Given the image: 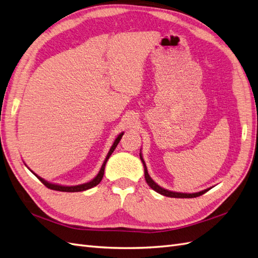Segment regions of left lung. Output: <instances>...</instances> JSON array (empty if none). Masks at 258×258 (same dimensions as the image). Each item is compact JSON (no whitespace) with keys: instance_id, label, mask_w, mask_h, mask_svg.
<instances>
[{"instance_id":"8db88e82","label":"left lung","mask_w":258,"mask_h":258,"mask_svg":"<svg viewBox=\"0 0 258 258\" xmlns=\"http://www.w3.org/2000/svg\"><path fill=\"white\" fill-rule=\"evenodd\" d=\"M140 158L141 161L143 163V166H144V176H145V181L146 183H148L153 190L156 191L157 193L162 194V196H165V197H168V198H178V199H192V198H198V197H201L202 194L206 193L210 189H206V190H203V191H200V192H197V193H179V192H172V191H168V190H165L163 189V187L159 186L158 184H156L154 181L152 180V178L149 176V172H148V168H146V165L143 161L142 158V155L140 153Z\"/></svg>"}]
</instances>
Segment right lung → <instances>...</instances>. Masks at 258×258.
I'll return each instance as SVG.
<instances>
[{
	"label": "right lung",
	"mask_w": 258,
	"mask_h": 258,
	"mask_svg": "<svg viewBox=\"0 0 258 258\" xmlns=\"http://www.w3.org/2000/svg\"><path fill=\"white\" fill-rule=\"evenodd\" d=\"M122 135H123V134H120L119 136H118V137L116 138V140H115L114 144L112 145V148H110V150H109V152H108V154H107V156H106V158H105V161H104V163H103V165H102V167H101V170L99 171V173H97L96 177H95L93 180L90 181V182L83 183V184H79V185H73V186L58 185V184H53V183L47 182V181L43 180L42 178L38 177L34 172H33V173H34V175H36V176L39 178V180L41 181V182H42L46 187H48V189H51V190L61 191V192H81V191H86V190L91 189V187H93V186L97 185V184H99V183L101 182V180H102V178H103V176H104V169H105V164H106V162H107V159L109 158V156H110V155H112V153H113V152H114V150L116 149L117 144L119 143V141H120V139H121Z\"/></svg>",
	"instance_id": "add662e5"
}]
</instances>
